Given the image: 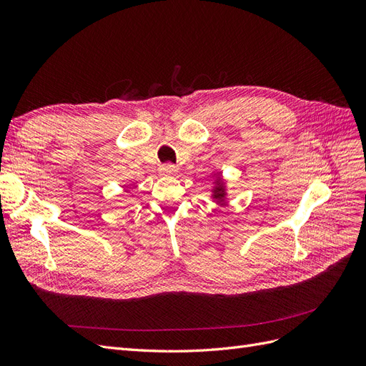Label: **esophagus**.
I'll use <instances>...</instances> for the list:
<instances>
[{
  "instance_id": "1",
  "label": "esophagus",
  "mask_w": 366,
  "mask_h": 366,
  "mask_svg": "<svg viewBox=\"0 0 366 366\" xmlns=\"http://www.w3.org/2000/svg\"><path fill=\"white\" fill-rule=\"evenodd\" d=\"M177 171H179V169H177V166L172 164V163H166V164L162 166V172L164 175H174Z\"/></svg>"
}]
</instances>
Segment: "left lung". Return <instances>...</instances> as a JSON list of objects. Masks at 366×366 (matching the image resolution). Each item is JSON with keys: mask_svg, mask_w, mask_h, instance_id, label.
Listing matches in <instances>:
<instances>
[{"mask_svg": "<svg viewBox=\"0 0 366 366\" xmlns=\"http://www.w3.org/2000/svg\"><path fill=\"white\" fill-rule=\"evenodd\" d=\"M212 192H214L212 197H214V200H215L217 203L221 204V203L226 202V187H224L223 180L219 179V174H218V179L215 180V187H214Z\"/></svg>", "mask_w": 366, "mask_h": 366, "instance_id": "1", "label": "left lung"}]
</instances>
